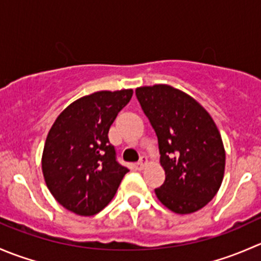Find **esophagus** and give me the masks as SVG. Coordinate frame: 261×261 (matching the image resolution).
I'll return each mask as SVG.
<instances>
[{
	"label": "esophagus",
	"mask_w": 261,
	"mask_h": 261,
	"mask_svg": "<svg viewBox=\"0 0 261 261\" xmlns=\"http://www.w3.org/2000/svg\"><path fill=\"white\" fill-rule=\"evenodd\" d=\"M146 163H147V158L145 156V155H143V156L140 158V160H139V163H138V168L139 169H144V167H145L146 165Z\"/></svg>",
	"instance_id": "esophagus-1"
}]
</instances>
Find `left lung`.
Wrapping results in <instances>:
<instances>
[{"mask_svg":"<svg viewBox=\"0 0 261 261\" xmlns=\"http://www.w3.org/2000/svg\"><path fill=\"white\" fill-rule=\"evenodd\" d=\"M154 128L165 180L158 199L175 213L196 212L216 196L225 172V149L208 112L191 96L165 84L135 91Z\"/></svg>","mask_w":261,"mask_h":261,"instance_id":"8db88e82","label":"left lung"}]
</instances>
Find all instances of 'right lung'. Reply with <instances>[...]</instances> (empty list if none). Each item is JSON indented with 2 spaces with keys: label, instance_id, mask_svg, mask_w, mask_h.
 Returning <instances> with one entry per match:
<instances>
[{
  "label": "right lung",
  "instance_id": "1",
  "mask_svg": "<svg viewBox=\"0 0 261 261\" xmlns=\"http://www.w3.org/2000/svg\"><path fill=\"white\" fill-rule=\"evenodd\" d=\"M133 89L99 91L70 103L50 128L43 174L54 198L69 211L93 216L111 202L128 169L117 162L109 131Z\"/></svg>",
  "mask_w": 261,
  "mask_h": 261
}]
</instances>
